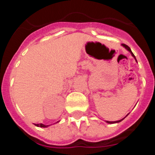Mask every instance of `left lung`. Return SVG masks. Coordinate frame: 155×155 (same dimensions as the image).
Returning <instances> with one entry per match:
<instances>
[{
  "label": "left lung",
  "instance_id": "1",
  "mask_svg": "<svg viewBox=\"0 0 155 155\" xmlns=\"http://www.w3.org/2000/svg\"><path fill=\"white\" fill-rule=\"evenodd\" d=\"M122 46H124V47L125 48L126 50H128V51L131 53V55H132V57H134V59H135V60H136V61H137L136 57H135V56L134 55V53H132V51H131L130 48L128 46H127V45H126V44H122ZM127 115H128V114H127ZM126 116H125V117H126ZM125 117H124V119H122V120H117V121H114V122H112V121H105V122H106V123H107V124H116V123H120V122H121L122 120H124V119H125Z\"/></svg>",
  "mask_w": 155,
  "mask_h": 155
}]
</instances>
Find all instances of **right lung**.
<instances>
[{
    "instance_id": "1",
    "label": "right lung",
    "mask_w": 155,
    "mask_h": 155,
    "mask_svg": "<svg viewBox=\"0 0 155 155\" xmlns=\"http://www.w3.org/2000/svg\"><path fill=\"white\" fill-rule=\"evenodd\" d=\"M59 122V121H58ZM58 122H57V123H58ZM35 126H36V127H43V128H45V127H49V126H50V125H44V124H35Z\"/></svg>"
}]
</instances>
